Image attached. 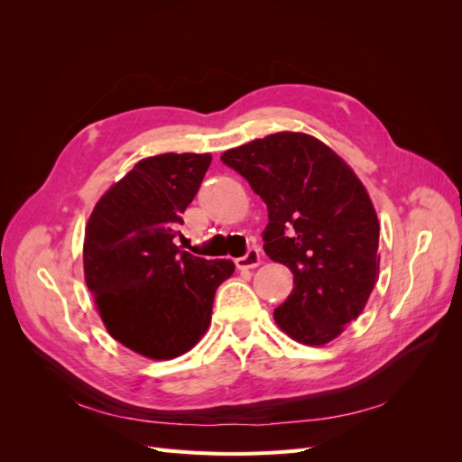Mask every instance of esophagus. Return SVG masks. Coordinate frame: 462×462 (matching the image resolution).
I'll return each instance as SVG.
<instances>
[{"label":"esophagus","mask_w":462,"mask_h":462,"mask_svg":"<svg viewBox=\"0 0 462 462\" xmlns=\"http://www.w3.org/2000/svg\"><path fill=\"white\" fill-rule=\"evenodd\" d=\"M235 263H236V268H239V270L256 268V265H260V250L258 248H248V253L241 258H236Z\"/></svg>","instance_id":"1"}]
</instances>
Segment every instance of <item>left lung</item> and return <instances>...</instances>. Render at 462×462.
Masks as SVG:
<instances>
[{"mask_svg":"<svg viewBox=\"0 0 462 462\" xmlns=\"http://www.w3.org/2000/svg\"><path fill=\"white\" fill-rule=\"evenodd\" d=\"M268 206L263 250L292 272L275 324L302 345H326L365 310L380 272V223L365 185L329 146L275 133L223 152Z\"/></svg>","mask_w":462,"mask_h":462,"instance_id":"8db88e82","label":"left lung"}]
</instances>
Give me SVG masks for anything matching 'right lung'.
<instances>
[{
	"mask_svg": "<svg viewBox=\"0 0 462 462\" xmlns=\"http://www.w3.org/2000/svg\"><path fill=\"white\" fill-rule=\"evenodd\" d=\"M212 156L160 153L97 200L85 233V279L111 337L131 351L170 360L199 343L231 260L192 256L175 245L187 206Z\"/></svg>",
	"mask_w": 462,
	"mask_h": 462,
	"instance_id": "1",
	"label": "right lung"
}]
</instances>
